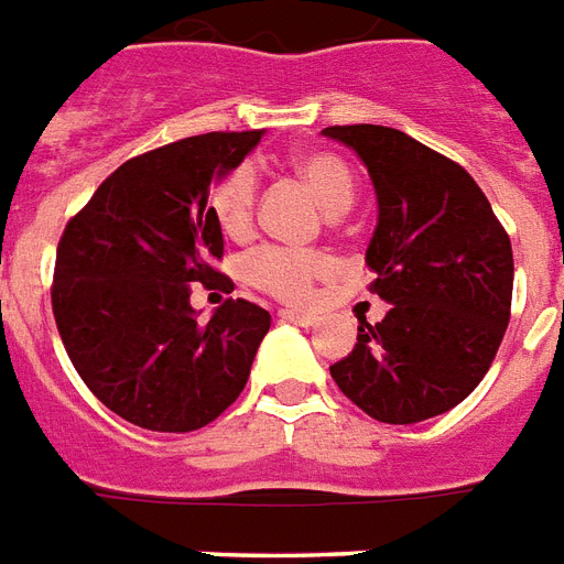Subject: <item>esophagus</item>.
<instances>
[{
	"mask_svg": "<svg viewBox=\"0 0 564 564\" xmlns=\"http://www.w3.org/2000/svg\"><path fill=\"white\" fill-rule=\"evenodd\" d=\"M279 319H282V323H294V326H314V323H317L314 314H300V311H291V308L279 311Z\"/></svg>",
	"mask_w": 564,
	"mask_h": 564,
	"instance_id": "obj_1",
	"label": "esophagus"
}]
</instances>
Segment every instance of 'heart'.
Here are the masks:
<instances>
[{"label": "heart", "mask_w": 564, "mask_h": 564, "mask_svg": "<svg viewBox=\"0 0 564 564\" xmlns=\"http://www.w3.org/2000/svg\"><path fill=\"white\" fill-rule=\"evenodd\" d=\"M294 171L303 177L311 195L328 215H340L355 200V177L349 165L328 151H308L294 156ZM256 200H259V180L250 165H238L227 171L215 183L209 195L212 218L218 229L232 241H245L253 232ZM335 270L332 259L323 253H300L282 247H264L259 253L247 256L245 279L268 296L288 305H305L314 296L317 279Z\"/></svg>", "instance_id": "1"}]
</instances>
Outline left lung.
Returning <instances> with one entry per match:
<instances>
[{"label":"left lung","mask_w":564,"mask_h":564,"mask_svg":"<svg viewBox=\"0 0 564 564\" xmlns=\"http://www.w3.org/2000/svg\"><path fill=\"white\" fill-rule=\"evenodd\" d=\"M367 165L378 224L369 285L390 311L360 319L332 378L367 416L413 425L460 404L492 367L510 323L512 245L468 171L395 128L335 124Z\"/></svg>","instance_id":"obj_1"}]
</instances>
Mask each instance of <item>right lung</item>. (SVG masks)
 <instances>
[{"label":"right lung","mask_w":564,"mask_h":564,"mask_svg":"<svg viewBox=\"0 0 564 564\" xmlns=\"http://www.w3.org/2000/svg\"><path fill=\"white\" fill-rule=\"evenodd\" d=\"M259 139L261 130L204 133L133 156L63 229L54 323L84 384L133 425L197 431L250 378L270 314L227 300L200 323L188 285H229L212 268L224 236L206 200Z\"/></svg>","instance_id":"obj_1"}]
</instances>
